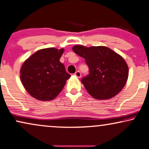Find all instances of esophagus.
<instances>
[{
  "instance_id": "34e87169",
  "label": "esophagus",
  "mask_w": 149,
  "mask_h": 149,
  "mask_svg": "<svg viewBox=\"0 0 149 149\" xmlns=\"http://www.w3.org/2000/svg\"><path fill=\"white\" fill-rule=\"evenodd\" d=\"M74 75L77 77H78V78H80V77H81V73L80 71H77V72L74 73Z\"/></svg>"
}]
</instances>
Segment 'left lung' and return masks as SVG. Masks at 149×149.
I'll list each match as a JSON object with an SVG mask.
<instances>
[{"label": "left lung", "instance_id": "8db88e82", "mask_svg": "<svg viewBox=\"0 0 149 149\" xmlns=\"http://www.w3.org/2000/svg\"><path fill=\"white\" fill-rule=\"evenodd\" d=\"M73 51L84 57L89 67L88 76L81 79L86 90L98 100L113 98L123 90L129 76L126 61L106 46L76 45Z\"/></svg>", "mask_w": 149, "mask_h": 149}]
</instances>
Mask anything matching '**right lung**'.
<instances>
[{
    "label": "right lung",
    "instance_id": "1",
    "mask_svg": "<svg viewBox=\"0 0 149 149\" xmlns=\"http://www.w3.org/2000/svg\"><path fill=\"white\" fill-rule=\"evenodd\" d=\"M64 49L47 48L36 52L23 63L20 79L29 94L37 100L47 101L57 96L70 74L59 61Z\"/></svg>",
    "mask_w": 149,
    "mask_h": 149
}]
</instances>
